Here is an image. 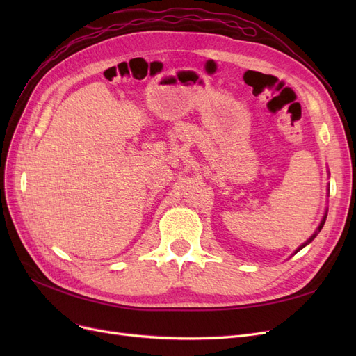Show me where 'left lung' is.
Here are the masks:
<instances>
[{"mask_svg": "<svg viewBox=\"0 0 356 356\" xmlns=\"http://www.w3.org/2000/svg\"><path fill=\"white\" fill-rule=\"evenodd\" d=\"M327 213H328V211H325V213H324V217H322V220H321V222H319V225H318V229H316V232H315L314 234H312V236H310V238H309V239H307V241H306L305 243H301V245H300V246L297 248V250H296V252H294V254H297L298 251H301V250H303V248H305L306 245H309V243H310L312 241H314V239L316 238V236H318V233L321 232V229H322V227H324V224H325V220H327Z\"/></svg>", "mask_w": 356, "mask_h": 356, "instance_id": "8db88e82", "label": "left lung"}]
</instances>
